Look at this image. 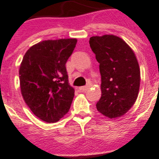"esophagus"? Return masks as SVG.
<instances>
[{
	"instance_id": "34e87169",
	"label": "esophagus",
	"mask_w": 159,
	"mask_h": 159,
	"mask_svg": "<svg viewBox=\"0 0 159 159\" xmlns=\"http://www.w3.org/2000/svg\"><path fill=\"white\" fill-rule=\"evenodd\" d=\"M89 87L90 86H81V87H79V90H82V91H86V90H87L88 89H89Z\"/></svg>"
}]
</instances>
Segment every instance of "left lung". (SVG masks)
Masks as SVG:
<instances>
[{"instance_id": "8db88e82", "label": "left lung", "mask_w": 159, "mask_h": 159, "mask_svg": "<svg viewBox=\"0 0 159 159\" xmlns=\"http://www.w3.org/2000/svg\"><path fill=\"white\" fill-rule=\"evenodd\" d=\"M99 63L102 95L97 110L110 119L122 116L133 106L140 88V68L131 48L115 35L90 39Z\"/></svg>"}]
</instances>
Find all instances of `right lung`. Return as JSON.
Returning a JSON list of instances; mask_svg holds the SVG:
<instances>
[{"label": "right lung", "mask_w": 159, "mask_h": 159, "mask_svg": "<svg viewBox=\"0 0 159 159\" xmlns=\"http://www.w3.org/2000/svg\"><path fill=\"white\" fill-rule=\"evenodd\" d=\"M76 43V39L39 42L28 49L20 65L22 97L32 112L47 123L59 120L71 106L74 89L65 64Z\"/></svg>", "instance_id": "right-lung-1"}]
</instances>
